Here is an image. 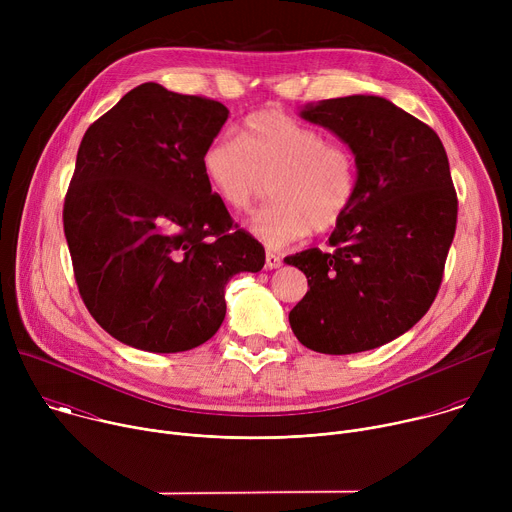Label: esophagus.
Returning a JSON list of instances; mask_svg holds the SVG:
<instances>
[{
    "label": "esophagus",
    "mask_w": 512,
    "mask_h": 512,
    "mask_svg": "<svg viewBox=\"0 0 512 512\" xmlns=\"http://www.w3.org/2000/svg\"><path fill=\"white\" fill-rule=\"evenodd\" d=\"M265 267H267V269H277V267H281V257L275 255V253H271V251H267V253H265Z\"/></svg>",
    "instance_id": "esophagus-1"
}]
</instances>
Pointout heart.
I'll return each mask as SVG.
<instances>
[{
	"label": "heart",
	"instance_id": "1",
	"mask_svg": "<svg viewBox=\"0 0 512 512\" xmlns=\"http://www.w3.org/2000/svg\"><path fill=\"white\" fill-rule=\"evenodd\" d=\"M202 174L231 210L249 212L269 182V198L251 231L269 247H285L312 229L336 227L350 210L358 170L352 152L281 111L251 113L241 137L214 135L200 158Z\"/></svg>",
	"mask_w": 512,
	"mask_h": 512
}]
</instances>
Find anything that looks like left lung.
Returning <instances> with one entry per match:
<instances>
[{"label": "left lung", "mask_w": 512, "mask_h": 512, "mask_svg": "<svg viewBox=\"0 0 512 512\" xmlns=\"http://www.w3.org/2000/svg\"><path fill=\"white\" fill-rule=\"evenodd\" d=\"M300 115L348 145L358 182L328 239L334 249L285 257L310 285L289 326L322 354L371 350L413 328L442 285L458 218L448 156L429 125L377 95L326 99Z\"/></svg>", "instance_id": "8db88e82"}]
</instances>
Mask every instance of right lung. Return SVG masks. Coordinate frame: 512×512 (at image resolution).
<instances>
[{
  "label": "right lung",
  "instance_id": "obj_1",
  "mask_svg": "<svg viewBox=\"0 0 512 512\" xmlns=\"http://www.w3.org/2000/svg\"><path fill=\"white\" fill-rule=\"evenodd\" d=\"M229 109L158 83L131 89L85 133L64 198L81 298L119 342L184 352L221 328L225 285L265 249L212 194L200 158Z\"/></svg>",
  "mask_w": 512,
  "mask_h": 512
}]
</instances>
